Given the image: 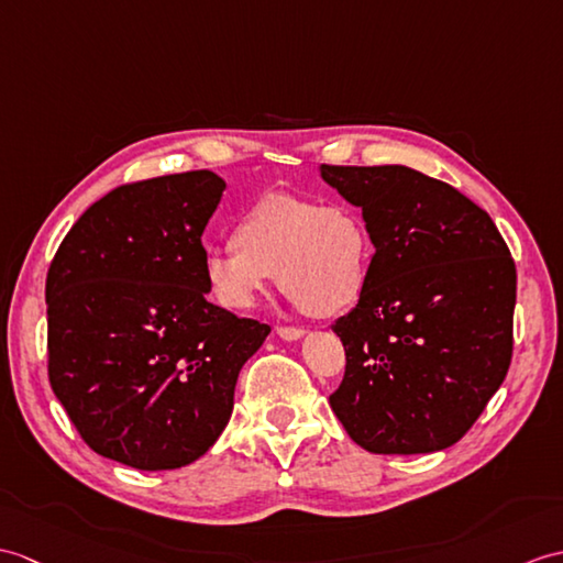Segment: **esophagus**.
Listing matches in <instances>:
<instances>
[{
  "instance_id": "esophagus-1",
  "label": "esophagus",
  "mask_w": 563,
  "mask_h": 563,
  "mask_svg": "<svg viewBox=\"0 0 563 563\" xmlns=\"http://www.w3.org/2000/svg\"><path fill=\"white\" fill-rule=\"evenodd\" d=\"M276 333L283 341H299V338L305 335V329H299V325H278Z\"/></svg>"
}]
</instances>
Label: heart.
<instances>
[{
	"label": "heart",
	"instance_id": "1",
	"mask_svg": "<svg viewBox=\"0 0 563 563\" xmlns=\"http://www.w3.org/2000/svg\"><path fill=\"white\" fill-rule=\"evenodd\" d=\"M232 240L208 246L201 264L208 290L230 311L252 309L278 276L295 307L329 319L355 305L367 283V230L343 206L273 194L238 220Z\"/></svg>",
	"mask_w": 563,
	"mask_h": 563
}]
</instances>
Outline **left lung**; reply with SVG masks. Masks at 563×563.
Masks as SVG:
<instances>
[{"mask_svg":"<svg viewBox=\"0 0 563 563\" xmlns=\"http://www.w3.org/2000/svg\"><path fill=\"white\" fill-rule=\"evenodd\" d=\"M362 208L374 256L357 307L333 323L345 376L329 402L372 453L453 446L514 355L516 264L487 211L402 165H321Z\"/></svg>","mask_w":563,"mask_h":563,"instance_id":"8db88e82","label":"left lung"}]
</instances>
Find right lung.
Segmentation results:
<instances>
[{
    "mask_svg": "<svg viewBox=\"0 0 563 563\" xmlns=\"http://www.w3.org/2000/svg\"><path fill=\"white\" fill-rule=\"evenodd\" d=\"M225 189L211 169L129 181L74 222L45 283L47 376L96 453L175 470L225 429L268 323L206 299L201 234Z\"/></svg>",
    "mask_w": 563,
    "mask_h": 563,
    "instance_id": "1",
    "label": "right lung"
}]
</instances>
